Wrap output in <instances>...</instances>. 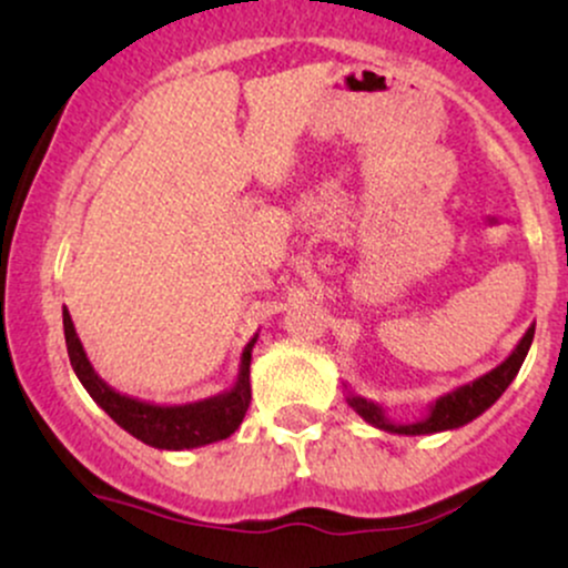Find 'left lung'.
<instances>
[{
    "instance_id": "obj_1",
    "label": "left lung",
    "mask_w": 568,
    "mask_h": 568,
    "mask_svg": "<svg viewBox=\"0 0 568 568\" xmlns=\"http://www.w3.org/2000/svg\"><path fill=\"white\" fill-rule=\"evenodd\" d=\"M531 342H534V325H529V331L520 336V342L515 344V349L499 363L497 368H491L488 374L478 376V379L470 384H462V387L452 389V393L440 395L438 400L429 403L425 419L408 422V425L393 422L379 403L366 400V397L355 393L347 395V403L355 408V414H361L363 419L368 422V425H374L376 429H384V433L433 435V433H443V429L465 427L467 422L478 419L486 408H491L501 397V393L510 387V382L518 376L520 366H524L526 355H529Z\"/></svg>"
}]
</instances>
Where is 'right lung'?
<instances>
[{"label": "right lung", "mask_w": 568, "mask_h": 568, "mask_svg": "<svg viewBox=\"0 0 568 568\" xmlns=\"http://www.w3.org/2000/svg\"><path fill=\"white\" fill-rule=\"evenodd\" d=\"M63 334H67L71 368H74L82 387L116 425L146 446L184 452V448H197L230 438L234 429L243 425L247 403H251V352L258 334L245 344L237 379L230 389L213 397H202V400L184 403V406H158V403L139 400V397L122 395L114 387H109L95 374L93 363L88 361V352L77 336L67 306H63Z\"/></svg>", "instance_id": "1"}]
</instances>
